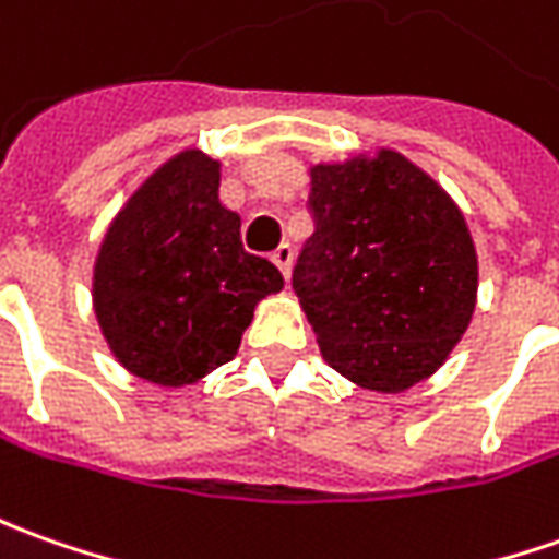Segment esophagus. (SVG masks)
Returning a JSON list of instances; mask_svg holds the SVG:
<instances>
[{
  "instance_id": "obj_1",
  "label": "esophagus",
  "mask_w": 559,
  "mask_h": 559,
  "mask_svg": "<svg viewBox=\"0 0 559 559\" xmlns=\"http://www.w3.org/2000/svg\"><path fill=\"white\" fill-rule=\"evenodd\" d=\"M272 263L278 265L284 278H290V265H294V248H290L287 241H284V245H278V248L272 250Z\"/></svg>"
}]
</instances>
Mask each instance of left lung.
Wrapping results in <instances>:
<instances>
[{
    "mask_svg": "<svg viewBox=\"0 0 559 559\" xmlns=\"http://www.w3.org/2000/svg\"><path fill=\"white\" fill-rule=\"evenodd\" d=\"M311 238L294 290L321 355L360 389L397 394L450 358L477 302L465 216L401 152L311 168Z\"/></svg>",
    "mask_w": 559,
    "mask_h": 559,
    "instance_id": "obj_1",
    "label": "left lung"
}]
</instances>
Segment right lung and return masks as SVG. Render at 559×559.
Returning <instances> with one entry per match:
<instances>
[{"label": "right lung", "mask_w": 559, "mask_h": 559, "mask_svg": "<svg viewBox=\"0 0 559 559\" xmlns=\"http://www.w3.org/2000/svg\"><path fill=\"white\" fill-rule=\"evenodd\" d=\"M275 265L241 245L219 204V162L174 155L121 207L94 263V311L124 370L192 385L235 358L257 302L278 294Z\"/></svg>", "instance_id": "1"}]
</instances>
